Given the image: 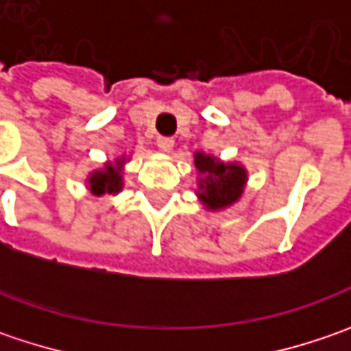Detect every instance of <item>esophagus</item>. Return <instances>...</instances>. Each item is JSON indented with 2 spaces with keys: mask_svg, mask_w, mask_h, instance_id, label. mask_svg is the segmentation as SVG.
<instances>
[{
  "mask_svg": "<svg viewBox=\"0 0 351 351\" xmlns=\"http://www.w3.org/2000/svg\"><path fill=\"white\" fill-rule=\"evenodd\" d=\"M157 147H159L160 151H165V153H171L173 147H175V139L173 137H159L157 139Z\"/></svg>",
  "mask_w": 351,
  "mask_h": 351,
  "instance_id": "34e87169",
  "label": "esophagus"
}]
</instances>
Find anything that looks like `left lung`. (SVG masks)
<instances>
[{
    "instance_id": "1",
    "label": "left lung",
    "mask_w": 351,
    "mask_h": 351,
    "mask_svg": "<svg viewBox=\"0 0 351 351\" xmlns=\"http://www.w3.org/2000/svg\"><path fill=\"white\" fill-rule=\"evenodd\" d=\"M194 165L198 173V198L208 210H223L237 202L247 182V171L237 162H221L220 159L196 153Z\"/></svg>"
}]
</instances>
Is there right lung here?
Masks as SVG:
<instances>
[{"label": "right lung", "instance_id": "1", "mask_svg": "<svg viewBox=\"0 0 351 351\" xmlns=\"http://www.w3.org/2000/svg\"><path fill=\"white\" fill-rule=\"evenodd\" d=\"M125 162V157L115 159V162H106L104 169L94 171L88 176V189L92 194H117L123 189V176H121V165Z\"/></svg>", "mask_w": 351, "mask_h": 351}]
</instances>
